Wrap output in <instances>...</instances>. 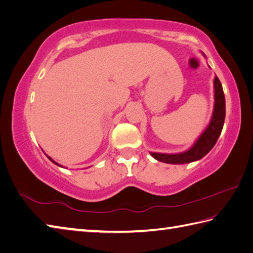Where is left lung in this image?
I'll use <instances>...</instances> for the list:
<instances>
[{"label": "left lung", "instance_id": "1", "mask_svg": "<svg viewBox=\"0 0 253 253\" xmlns=\"http://www.w3.org/2000/svg\"><path fill=\"white\" fill-rule=\"evenodd\" d=\"M201 54L206 57L203 52ZM213 89H214V104H213L211 119L195 143L182 153L166 154L149 151L156 160L170 165L190 164V162L198 161L204 158L214 147L217 138L221 135L224 120H225V96H224L222 84L216 76L213 80Z\"/></svg>", "mask_w": 253, "mask_h": 253}]
</instances>
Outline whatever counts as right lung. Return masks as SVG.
<instances>
[{"label": "right lung", "instance_id": "right-lung-1", "mask_svg": "<svg viewBox=\"0 0 253 253\" xmlns=\"http://www.w3.org/2000/svg\"><path fill=\"white\" fill-rule=\"evenodd\" d=\"M46 157H47V158H48V159H49L50 161H52V162H53V164H55L56 166H58V167H61V168H64V167H63V166H61V165H59V164H57V162H56V161H54V160H53L52 158H50V157H49V156H47V155H46Z\"/></svg>", "mask_w": 253, "mask_h": 253}]
</instances>
